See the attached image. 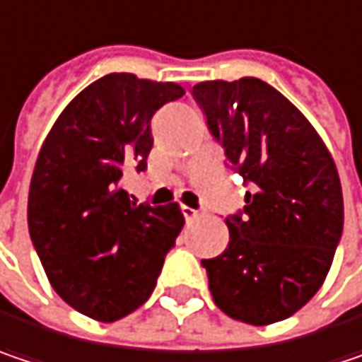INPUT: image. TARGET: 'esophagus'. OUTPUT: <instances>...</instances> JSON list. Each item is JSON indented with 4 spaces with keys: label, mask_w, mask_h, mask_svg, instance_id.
I'll use <instances>...</instances> for the list:
<instances>
[{
    "label": "esophagus",
    "mask_w": 362,
    "mask_h": 362,
    "mask_svg": "<svg viewBox=\"0 0 362 362\" xmlns=\"http://www.w3.org/2000/svg\"><path fill=\"white\" fill-rule=\"evenodd\" d=\"M181 212H183L185 220H194V218H197L199 214H202L199 210H195V208H189V206H181Z\"/></svg>",
    "instance_id": "esophagus-1"
}]
</instances>
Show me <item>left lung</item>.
<instances>
[{
    "mask_svg": "<svg viewBox=\"0 0 362 362\" xmlns=\"http://www.w3.org/2000/svg\"><path fill=\"white\" fill-rule=\"evenodd\" d=\"M210 134L251 185L228 245L202 259L214 303L251 325L282 322L322 288L344 226L338 168L297 107L257 78L194 86Z\"/></svg>",
    "mask_w": 362,
    "mask_h": 362,
    "instance_id": "obj_1",
    "label": "left lung"
}]
</instances>
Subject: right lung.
Returning <instances> with one entry per match:
<instances>
[{"label":"right lung","mask_w":362,"mask_h":362,"mask_svg":"<svg viewBox=\"0 0 362 362\" xmlns=\"http://www.w3.org/2000/svg\"><path fill=\"white\" fill-rule=\"evenodd\" d=\"M183 94L175 82L103 76L65 107L40 146L30 239L55 293L92 320L117 322L148 300L185 224L179 204L136 206L121 187L127 168H146L152 115Z\"/></svg>","instance_id":"right-lung-1"}]
</instances>
